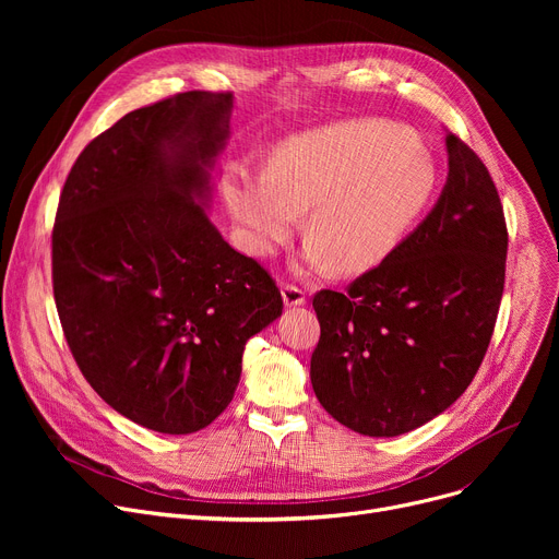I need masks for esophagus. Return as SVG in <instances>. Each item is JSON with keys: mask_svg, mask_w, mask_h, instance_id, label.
<instances>
[{"mask_svg": "<svg viewBox=\"0 0 559 559\" xmlns=\"http://www.w3.org/2000/svg\"><path fill=\"white\" fill-rule=\"evenodd\" d=\"M281 295H283V304L287 308H297L306 304V292L299 289L297 285H283L281 287Z\"/></svg>", "mask_w": 559, "mask_h": 559, "instance_id": "1", "label": "esophagus"}]
</instances>
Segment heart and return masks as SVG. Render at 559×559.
<instances>
[{
    "label": "heart",
    "mask_w": 559,
    "mask_h": 559,
    "mask_svg": "<svg viewBox=\"0 0 559 559\" xmlns=\"http://www.w3.org/2000/svg\"><path fill=\"white\" fill-rule=\"evenodd\" d=\"M437 188L426 146L396 124L350 120L283 140L267 171L230 167L222 199L245 247L274 255L299 226L306 272L378 267L415 228Z\"/></svg>",
    "instance_id": "b5f03b06"
}]
</instances>
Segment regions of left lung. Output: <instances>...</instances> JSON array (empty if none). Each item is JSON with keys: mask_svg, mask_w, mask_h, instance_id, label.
I'll list each match as a JSON object with an SVG mask.
<instances>
[{"mask_svg": "<svg viewBox=\"0 0 559 559\" xmlns=\"http://www.w3.org/2000/svg\"><path fill=\"white\" fill-rule=\"evenodd\" d=\"M449 176L426 219L346 295L312 299V390L342 426L396 437L449 409L489 346L508 228L483 160L447 131Z\"/></svg>", "mask_w": 559, "mask_h": 559, "instance_id": "8db88e82", "label": "left lung"}]
</instances>
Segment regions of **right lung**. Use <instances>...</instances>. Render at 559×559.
<instances>
[{"label": "right lung", "mask_w": 559, "mask_h": 559, "mask_svg": "<svg viewBox=\"0 0 559 559\" xmlns=\"http://www.w3.org/2000/svg\"><path fill=\"white\" fill-rule=\"evenodd\" d=\"M230 93H181L127 112L76 158L51 233L53 299L72 356L122 417L165 435L213 424L249 337L281 292L211 222V171Z\"/></svg>", "instance_id": "right-lung-1"}]
</instances>
